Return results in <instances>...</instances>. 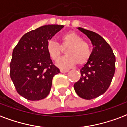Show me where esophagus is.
Segmentation results:
<instances>
[{"label":"esophagus","instance_id":"34e87169","mask_svg":"<svg viewBox=\"0 0 127 127\" xmlns=\"http://www.w3.org/2000/svg\"><path fill=\"white\" fill-rule=\"evenodd\" d=\"M68 72V70H61V73H66V72Z\"/></svg>","mask_w":127,"mask_h":127}]
</instances>
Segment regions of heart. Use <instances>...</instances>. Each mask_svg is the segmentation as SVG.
I'll return each instance as SVG.
<instances>
[{"label":"heart","mask_w":127,"mask_h":127,"mask_svg":"<svg viewBox=\"0 0 127 127\" xmlns=\"http://www.w3.org/2000/svg\"><path fill=\"white\" fill-rule=\"evenodd\" d=\"M66 57L58 61L57 66L61 68H68L76 63L83 66L87 63L91 57L89 44L74 32H68L61 37V44L54 40H48L46 45L47 54L51 59L57 61L65 50Z\"/></svg>","instance_id":"b5f03b06"}]
</instances>
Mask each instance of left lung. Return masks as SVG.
Listing matches in <instances>:
<instances>
[{
	"mask_svg": "<svg viewBox=\"0 0 127 127\" xmlns=\"http://www.w3.org/2000/svg\"><path fill=\"white\" fill-rule=\"evenodd\" d=\"M87 36L93 46L89 60L80 70L81 77L74 85L81 98L91 100L98 97L108 89L115 71V56L104 38L81 27L78 28Z\"/></svg>",
	"mask_w": 127,
	"mask_h": 127,
	"instance_id": "left-lung-1",
	"label": "left lung"
}]
</instances>
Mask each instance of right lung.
Returning a JSON list of instances; mask_svg holds the SVG:
<instances>
[{
    "label": "right lung",
    "instance_id": "1",
    "mask_svg": "<svg viewBox=\"0 0 127 127\" xmlns=\"http://www.w3.org/2000/svg\"><path fill=\"white\" fill-rule=\"evenodd\" d=\"M63 27L42 26L24 34L14 47L10 75L16 91L27 100H42L50 93L53 76L60 70L47 54L46 45Z\"/></svg>",
    "mask_w": 127,
    "mask_h": 127
}]
</instances>
